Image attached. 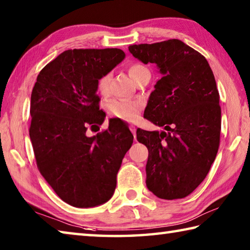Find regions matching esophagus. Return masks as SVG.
<instances>
[{"label":"esophagus","mask_w":250,"mask_h":250,"mask_svg":"<svg viewBox=\"0 0 250 250\" xmlns=\"http://www.w3.org/2000/svg\"><path fill=\"white\" fill-rule=\"evenodd\" d=\"M129 128H130V130H131V132L133 133V137L135 138V135H137V128H135V126L132 125H131L129 126Z\"/></svg>","instance_id":"1"}]
</instances>
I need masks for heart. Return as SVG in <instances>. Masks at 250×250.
I'll list each match as a JSON object with an SVG mask.
<instances>
[{
	"label": "heart",
	"instance_id": "obj_1",
	"mask_svg": "<svg viewBox=\"0 0 250 250\" xmlns=\"http://www.w3.org/2000/svg\"><path fill=\"white\" fill-rule=\"evenodd\" d=\"M147 68L141 64H132L129 66L128 73L131 79L137 83L141 76L147 73ZM110 74H104L97 80V89L100 94L105 95L109 88ZM143 104L138 100H125V99H112L107 104V110L109 115L113 118H118L124 121H134L137 119L139 113L141 112Z\"/></svg>",
	"mask_w": 250,
	"mask_h": 250
}]
</instances>
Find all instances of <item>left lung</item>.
<instances>
[{"instance_id": "8db88e82", "label": "left lung", "mask_w": 250, "mask_h": 250, "mask_svg": "<svg viewBox=\"0 0 250 250\" xmlns=\"http://www.w3.org/2000/svg\"><path fill=\"white\" fill-rule=\"evenodd\" d=\"M129 50L162 74L143 117L166 131L137 130L149 150L146 186L163 200L184 198L204 181L218 151L222 109L214 74L201 53L179 40Z\"/></svg>"}]
</instances>
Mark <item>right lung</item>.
Listing matches in <instances>:
<instances>
[{
    "label": "right lung",
    "mask_w": 250,
    "mask_h": 250,
    "mask_svg": "<svg viewBox=\"0 0 250 250\" xmlns=\"http://www.w3.org/2000/svg\"><path fill=\"white\" fill-rule=\"evenodd\" d=\"M119 48L68 49L37 76L31 96V138L37 167L55 193L75 207L104 204L113 195L117 173L133 142L124 121L103 125L97 80L125 58Z\"/></svg>",
    "instance_id": "right-lung-1"
}]
</instances>
